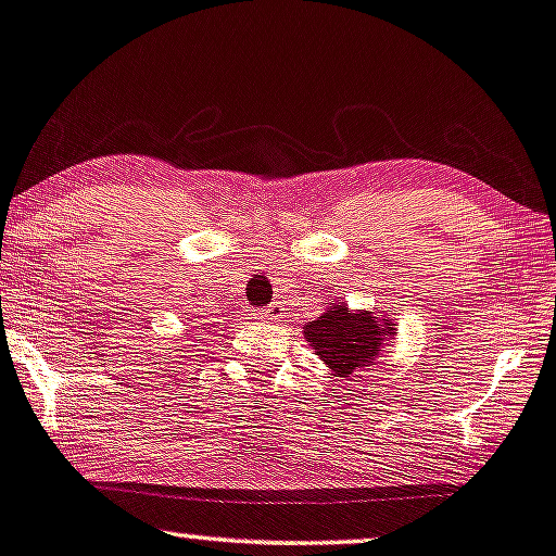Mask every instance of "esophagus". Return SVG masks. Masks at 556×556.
Listing matches in <instances>:
<instances>
[{"label":"esophagus","instance_id":"1","mask_svg":"<svg viewBox=\"0 0 556 556\" xmlns=\"http://www.w3.org/2000/svg\"><path fill=\"white\" fill-rule=\"evenodd\" d=\"M282 317H285L282 305H271L269 309H262V313H256V320H264V323H282Z\"/></svg>","mask_w":556,"mask_h":556}]
</instances>
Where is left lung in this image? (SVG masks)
Wrapping results in <instances>:
<instances>
[{
	"label": "left lung",
	"mask_w": 556,
	"mask_h": 556,
	"mask_svg": "<svg viewBox=\"0 0 556 556\" xmlns=\"http://www.w3.org/2000/svg\"><path fill=\"white\" fill-rule=\"evenodd\" d=\"M394 330L387 317H374L368 309L353 313L343 302H332L317 320L305 325V338L332 374L351 376L364 366H374Z\"/></svg>",
	"instance_id": "obj_1"
}]
</instances>
